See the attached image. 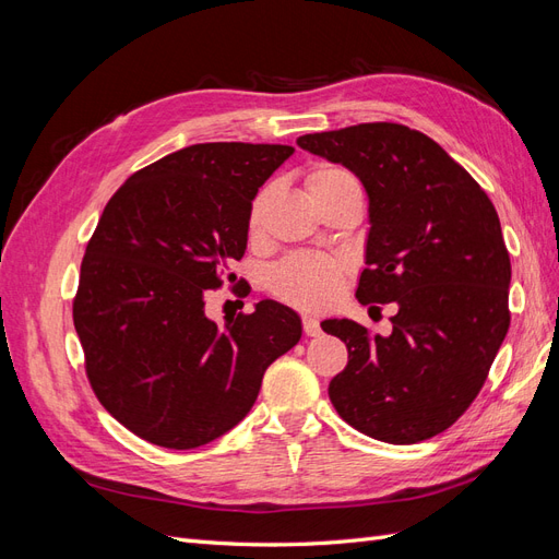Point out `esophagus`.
<instances>
[{
  "instance_id": "1",
  "label": "esophagus",
  "mask_w": 559,
  "mask_h": 559,
  "mask_svg": "<svg viewBox=\"0 0 559 559\" xmlns=\"http://www.w3.org/2000/svg\"><path fill=\"white\" fill-rule=\"evenodd\" d=\"M302 331H306V335H310V337L319 335L321 333L319 321L312 314H306V317H302Z\"/></svg>"
}]
</instances>
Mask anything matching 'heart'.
Wrapping results in <instances>:
<instances>
[{
	"instance_id": "obj_1",
	"label": "heart",
	"mask_w": 559,
	"mask_h": 559,
	"mask_svg": "<svg viewBox=\"0 0 559 559\" xmlns=\"http://www.w3.org/2000/svg\"><path fill=\"white\" fill-rule=\"evenodd\" d=\"M337 181H357L349 170L341 165H319L308 175V191L310 195L326 189ZM265 210V191H261L251 200L249 216H247V230L249 235H257L261 228V218ZM347 273V265L343 259L329 257V253H296V257L282 261L273 275H270V286H273L275 296L284 302L300 310H321L329 308L331 302L341 294V286Z\"/></svg>"
}]
</instances>
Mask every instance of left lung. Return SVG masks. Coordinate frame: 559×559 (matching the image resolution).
<instances>
[{
  "instance_id": "1",
  "label": "left lung",
  "mask_w": 559,
  "mask_h": 559,
  "mask_svg": "<svg viewBox=\"0 0 559 559\" xmlns=\"http://www.w3.org/2000/svg\"><path fill=\"white\" fill-rule=\"evenodd\" d=\"M298 146L361 179L370 230L357 298L370 310L399 306L386 337L352 319L321 324L349 352L329 384L333 408L378 441H427L466 413L511 326L497 210L460 163L408 126L312 132Z\"/></svg>"
}]
</instances>
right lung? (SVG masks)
Instances as JSON below:
<instances>
[{
	"mask_svg": "<svg viewBox=\"0 0 559 559\" xmlns=\"http://www.w3.org/2000/svg\"><path fill=\"white\" fill-rule=\"evenodd\" d=\"M286 144H193L134 173L99 216L74 296V329L97 401L144 441L191 450L251 411L265 368L300 341L275 300L224 326L207 319L247 249V216ZM242 282V280H240Z\"/></svg>",
	"mask_w": 559,
	"mask_h": 559,
	"instance_id": "add662e5",
	"label": "right lung"
}]
</instances>
